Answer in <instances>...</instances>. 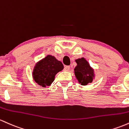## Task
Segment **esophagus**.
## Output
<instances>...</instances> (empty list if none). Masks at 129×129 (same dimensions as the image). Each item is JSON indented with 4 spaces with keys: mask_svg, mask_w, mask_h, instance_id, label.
Wrapping results in <instances>:
<instances>
[{
    "mask_svg": "<svg viewBox=\"0 0 129 129\" xmlns=\"http://www.w3.org/2000/svg\"><path fill=\"white\" fill-rule=\"evenodd\" d=\"M64 70L65 71H69L70 70V66H66L64 67Z\"/></svg>",
    "mask_w": 129,
    "mask_h": 129,
    "instance_id": "34e87169",
    "label": "esophagus"
}]
</instances>
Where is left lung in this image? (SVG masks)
Returning a JSON list of instances; mask_svg holds the SVG:
<instances>
[{"mask_svg": "<svg viewBox=\"0 0 129 129\" xmlns=\"http://www.w3.org/2000/svg\"><path fill=\"white\" fill-rule=\"evenodd\" d=\"M76 62L77 66L74 68V74L79 83L83 86L91 83L95 78L94 71L88 61L82 57L76 59Z\"/></svg>", "mask_w": 129, "mask_h": 129, "instance_id": "8db88e82", "label": "left lung"}]
</instances>
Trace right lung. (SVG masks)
Masks as SVG:
<instances>
[{"label": "right lung", "mask_w": 129, "mask_h": 129, "mask_svg": "<svg viewBox=\"0 0 129 129\" xmlns=\"http://www.w3.org/2000/svg\"><path fill=\"white\" fill-rule=\"evenodd\" d=\"M63 68L60 61L54 56L47 55L36 63L32 72L33 79L39 85L45 88L52 83L55 75Z\"/></svg>", "instance_id": "1"}]
</instances>
